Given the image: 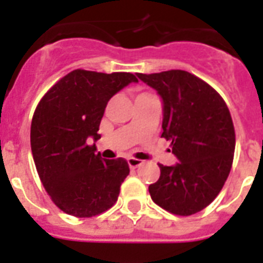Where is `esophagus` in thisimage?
I'll return each instance as SVG.
<instances>
[{
  "label": "esophagus",
  "mask_w": 263,
  "mask_h": 263,
  "mask_svg": "<svg viewBox=\"0 0 263 263\" xmlns=\"http://www.w3.org/2000/svg\"><path fill=\"white\" fill-rule=\"evenodd\" d=\"M142 164H143V161L138 160V158H132V157H129V158H128V165H129V168L131 169L138 168V166H140Z\"/></svg>",
  "instance_id": "34e87169"
}]
</instances>
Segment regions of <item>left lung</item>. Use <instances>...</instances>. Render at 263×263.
Instances as JSON below:
<instances>
[{
	"label": "left lung",
	"instance_id": "1",
	"mask_svg": "<svg viewBox=\"0 0 263 263\" xmlns=\"http://www.w3.org/2000/svg\"><path fill=\"white\" fill-rule=\"evenodd\" d=\"M162 101V138L179 162L160 164V179L148 185L152 199L166 212L191 216L216 199L235 153V128L224 99L190 72L136 73Z\"/></svg>",
	"mask_w": 263,
	"mask_h": 263
}]
</instances>
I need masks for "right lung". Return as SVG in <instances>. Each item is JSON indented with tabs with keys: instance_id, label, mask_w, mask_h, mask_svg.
<instances>
[{
	"instance_id": "right-lung-1",
	"label": "right lung",
	"mask_w": 263,
	"mask_h": 263,
	"mask_svg": "<svg viewBox=\"0 0 263 263\" xmlns=\"http://www.w3.org/2000/svg\"><path fill=\"white\" fill-rule=\"evenodd\" d=\"M128 72L76 69L43 95L31 123V150L43 187L63 212L86 218L106 212L129 175L123 158L103 160L91 140L109 99L129 83Z\"/></svg>"
}]
</instances>
